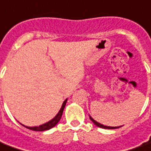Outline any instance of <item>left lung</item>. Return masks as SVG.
<instances>
[{"label":"left lung","mask_w":151,"mask_h":151,"mask_svg":"<svg viewBox=\"0 0 151 151\" xmlns=\"http://www.w3.org/2000/svg\"><path fill=\"white\" fill-rule=\"evenodd\" d=\"M89 118H90V120L93 122L95 125L98 126L99 127H101V128H104V129H116V128H118V127H108V126H104L103 125V124H100L99 122H98L95 120H93V118L90 117V116H89Z\"/></svg>","instance_id":"left-lung-1"}]
</instances>
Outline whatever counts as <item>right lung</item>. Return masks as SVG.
Segmentation results:
<instances>
[{
    "label": "right lung",
    "mask_w": 151,
    "mask_h": 151,
    "mask_svg": "<svg viewBox=\"0 0 151 151\" xmlns=\"http://www.w3.org/2000/svg\"><path fill=\"white\" fill-rule=\"evenodd\" d=\"M66 101H67V99H65V101L63 102L62 108L60 109V111L58 112V114L56 115V117L52 118L51 121L47 122H46V123L42 124V125L38 126V127H26V126H24V127H25L26 128H28V129L33 130V131H37V132H43V131H47V130H49L51 128H52L53 127H55V126L58 124V122L60 121V119H61V117L62 116L63 110H64V108H65V104H66Z\"/></svg>",
    "instance_id": "add662e5"
}]
</instances>
